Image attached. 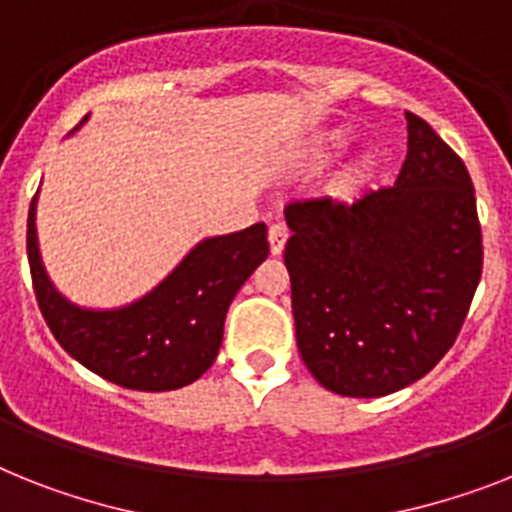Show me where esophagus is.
<instances>
[{"label": "esophagus", "mask_w": 512, "mask_h": 512, "mask_svg": "<svg viewBox=\"0 0 512 512\" xmlns=\"http://www.w3.org/2000/svg\"><path fill=\"white\" fill-rule=\"evenodd\" d=\"M287 238H290V232H287L285 225L269 227V251H272V256H280V253L285 251Z\"/></svg>", "instance_id": "esophagus-1"}]
</instances>
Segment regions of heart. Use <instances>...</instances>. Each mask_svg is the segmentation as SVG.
I'll list each match as a JSON object with an SVG mask.
<instances>
[{"mask_svg": "<svg viewBox=\"0 0 512 512\" xmlns=\"http://www.w3.org/2000/svg\"><path fill=\"white\" fill-rule=\"evenodd\" d=\"M350 141V133L345 128L327 130L324 135H319L311 149H308V162L311 164H324L329 162L332 156L340 154ZM377 172V156L374 154H363L358 156L356 162L348 164L340 175L332 180L329 185V193L337 198V201H350V198L361 196V190L371 183V177Z\"/></svg>", "mask_w": 512, "mask_h": 512, "instance_id": "1", "label": "heart"}]
</instances>
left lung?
<instances>
[{
    "instance_id": "1",
    "label": "left lung",
    "mask_w": 512,
    "mask_h": 512,
    "mask_svg": "<svg viewBox=\"0 0 512 512\" xmlns=\"http://www.w3.org/2000/svg\"><path fill=\"white\" fill-rule=\"evenodd\" d=\"M390 188L356 204H287L285 266L303 363L345 398H382L453 348L481 280V225L466 164L418 114Z\"/></svg>"
}]
</instances>
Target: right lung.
<instances>
[{
	"label": "right lung",
	"instance_id": "obj_1",
	"mask_svg": "<svg viewBox=\"0 0 512 512\" xmlns=\"http://www.w3.org/2000/svg\"><path fill=\"white\" fill-rule=\"evenodd\" d=\"M36 201L28 209V264L38 308L59 345L128 390L167 392L196 382L217 358L232 298L269 253L264 222L201 240L151 293L130 306L94 311L67 301L46 277Z\"/></svg>",
	"mask_w": 512,
	"mask_h": 512
}]
</instances>
